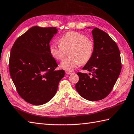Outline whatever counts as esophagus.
<instances>
[{
	"label": "esophagus",
	"mask_w": 134,
	"mask_h": 134,
	"mask_svg": "<svg viewBox=\"0 0 134 134\" xmlns=\"http://www.w3.org/2000/svg\"><path fill=\"white\" fill-rule=\"evenodd\" d=\"M66 73L67 75H69V74H72V71H66Z\"/></svg>",
	"instance_id": "obj_1"
}]
</instances>
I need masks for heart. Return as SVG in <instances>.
<instances>
[{"label": "heart", "instance_id": "heart-1", "mask_svg": "<svg viewBox=\"0 0 134 134\" xmlns=\"http://www.w3.org/2000/svg\"><path fill=\"white\" fill-rule=\"evenodd\" d=\"M59 45L52 44L49 52L55 60L60 61L64 58L67 51L70 57L62 62L60 67L66 71H72L77 66L85 64L91 60L94 51V43L82 34L68 32L59 39Z\"/></svg>", "mask_w": 134, "mask_h": 134}]
</instances>
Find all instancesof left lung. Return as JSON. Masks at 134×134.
<instances>
[{
  "label": "left lung",
  "instance_id": "obj_1",
  "mask_svg": "<svg viewBox=\"0 0 134 134\" xmlns=\"http://www.w3.org/2000/svg\"><path fill=\"white\" fill-rule=\"evenodd\" d=\"M92 34L94 54L83 67V70L92 72L91 76L77 72L79 80L75 88L86 100L97 101L105 98L112 91L120 75L122 64L119 48L109 35L98 28L92 30Z\"/></svg>",
  "mask_w": 134,
  "mask_h": 134
}]
</instances>
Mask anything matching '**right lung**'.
<instances>
[{"instance_id": "right-lung-1", "label": "right lung", "mask_w": 134, "mask_h": 134, "mask_svg": "<svg viewBox=\"0 0 134 134\" xmlns=\"http://www.w3.org/2000/svg\"><path fill=\"white\" fill-rule=\"evenodd\" d=\"M58 32L56 27L34 26L16 40L9 60V70L21 98L29 103L45 104L57 93L63 70L49 52V42Z\"/></svg>"}]
</instances>
